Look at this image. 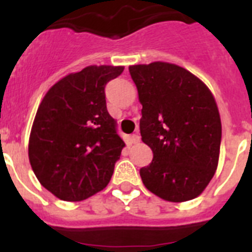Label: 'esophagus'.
<instances>
[{
	"label": "esophagus",
	"instance_id": "obj_1",
	"mask_svg": "<svg viewBox=\"0 0 252 252\" xmlns=\"http://www.w3.org/2000/svg\"><path fill=\"white\" fill-rule=\"evenodd\" d=\"M130 141H131V144H139L140 136L137 135V133H133V135H131L130 136Z\"/></svg>",
	"mask_w": 252,
	"mask_h": 252
}]
</instances>
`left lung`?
I'll return each mask as SVG.
<instances>
[{
    "label": "left lung",
    "instance_id": "1",
    "mask_svg": "<svg viewBox=\"0 0 252 252\" xmlns=\"http://www.w3.org/2000/svg\"><path fill=\"white\" fill-rule=\"evenodd\" d=\"M142 104L140 133L153 161L140 169L146 188L168 202L194 199L215 175L221 117L212 92L179 65L154 62L128 66Z\"/></svg>",
    "mask_w": 252,
    "mask_h": 252
}]
</instances>
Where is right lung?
<instances>
[{
  "mask_svg": "<svg viewBox=\"0 0 252 252\" xmlns=\"http://www.w3.org/2000/svg\"><path fill=\"white\" fill-rule=\"evenodd\" d=\"M124 66L90 65L58 81L37 108L29 160L40 184L62 201L79 202L110 183L125 142L107 111L104 86Z\"/></svg>",
  "mask_w": 252,
  "mask_h": 252,
  "instance_id": "1",
  "label": "right lung"
}]
</instances>
